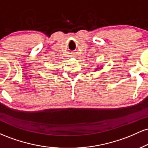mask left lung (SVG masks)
Returning a JSON list of instances; mask_svg holds the SVG:
<instances>
[{
	"mask_svg": "<svg viewBox=\"0 0 148 148\" xmlns=\"http://www.w3.org/2000/svg\"><path fill=\"white\" fill-rule=\"evenodd\" d=\"M99 69V68H98V67H97V69H95V70H96V71H97V69Z\"/></svg>",
	"mask_w": 148,
	"mask_h": 148,
	"instance_id": "1",
	"label": "left lung"
}]
</instances>
